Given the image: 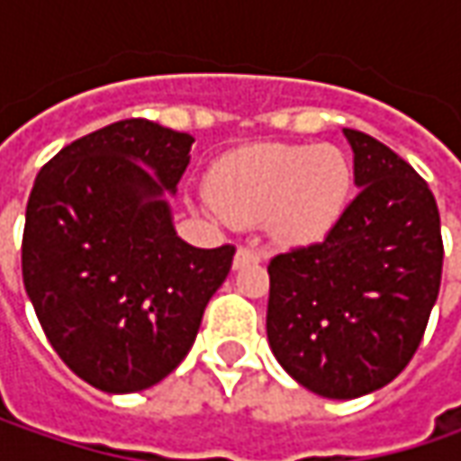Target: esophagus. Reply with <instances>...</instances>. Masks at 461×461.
<instances>
[{"label": "esophagus", "instance_id": "esophagus-1", "mask_svg": "<svg viewBox=\"0 0 461 461\" xmlns=\"http://www.w3.org/2000/svg\"><path fill=\"white\" fill-rule=\"evenodd\" d=\"M261 251H254V249H249V246H239V251H236V257H233V269H240V267H246V264H258L261 261Z\"/></svg>", "mask_w": 461, "mask_h": 461}]
</instances>
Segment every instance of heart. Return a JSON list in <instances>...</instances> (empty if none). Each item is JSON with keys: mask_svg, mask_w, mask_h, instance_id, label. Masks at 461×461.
Returning a JSON list of instances; mask_svg holds the SVG:
<instances>
[{"mask_svg": "<svg viewBox=\"0 0 461 461\" xmlns=\"http://www.w3.org/2000/svg\"><path fill=\"white\" fill-rule=\"evenodd\" d=\"M351 192V167L333 146L261 143L221 158L207 176L215 212L236 225L264 221L285 246L326 236Z\"/></svg>", "mask_w": 461, "mask_h": 461, "instance_id": "obj_1", "label": "heart"}]
</instances>
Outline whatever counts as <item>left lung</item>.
I'll use <instances>...</instances> for the list:
<instances>
[{"label": "left lung", "instance_id": "1", "mask_svg": "<svg viewBox=\"0 0 461 461\" xmlns=\"http://www.w3.org/2000/svg\"><path fill=\"white\" fill-rule=\"evenodd\" d=\"M359 194L326 239L269 261L267 339L310 393L369 395L413 359L438 297V207L408 161L344 128Z\"/></svg>", "mask_w": 461, "mask_h": 461}]
</instances>
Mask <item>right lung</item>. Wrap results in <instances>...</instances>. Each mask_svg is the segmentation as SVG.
Returning a JSON list of instances; mask_svg holds the SVG:
<instances>
[{"instance_id": "obj_1", "label": "right lung", "mask_w": 461, "mask_h": 461, "mask_svg": "<svg viewBox=\"0 0 461 461\" xmlns=\"http://www.w3.org/2000/svg\"><path fill=\"white\" fill-rule=\"evenodd\" d=\"M194 138L120 120L56 153L25 210L23 282L56 354L102 393H140L189 354L233 246L176 236L168 194Z\"/></svg>"}]
</instances>
